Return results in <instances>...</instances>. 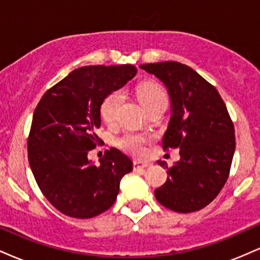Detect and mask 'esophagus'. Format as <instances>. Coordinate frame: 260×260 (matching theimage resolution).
I'll list each match as a JSON object with an SVG mask.
<instances>
[{"label": "esophagus", "mask_w": 260, "mask_h": 260, "mask_svg": "<svg viewBox=\"0 0 260 260\" xmlns=\"http://www.w3.org/2000/svg\"><path fill=\"white\" fill-rule=\"evenodd\" d=\"M147 168H149V164L147 162H139V161H134L133 162V169L136 171H139V170H145Z\"/></svg>", "instance_id": "1"}]
</instances>
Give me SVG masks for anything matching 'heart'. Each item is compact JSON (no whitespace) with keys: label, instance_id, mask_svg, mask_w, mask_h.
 <instances>
[{"label":"heart","instance_id":"b5f03b06","mask_svg":"<svg viewBox=\"0 0 260 260\" xmlns=\"http://www.w3.org/2000/svg\"><path fill=\"white\" fill-rule=\"evenodd\" d=\"M136 94L143 107L147 111L156 106H162L168 104V96L162 86L154 82H144L136 88ZM123 101V92L121 90H113L103 100L100 105L101 118L106 123H113L117 118V112ZM148 139L145 137L137 134H126L117 140V145L122 150L127 151L134 156H143L147 153Z\"/></svg>","mask_w":260,"mask_h":260}]
</instances>
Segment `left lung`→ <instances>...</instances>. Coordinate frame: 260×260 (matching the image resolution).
Segmentation results:
<instances>
[{"label":"left lung","mask_w":260,"mask_h":260,"mask_svg":"<svg viewBox=\"0 0 260 260\" xmlns=\"http://www.w3.org/2000/svg\"><path fill=\"white\" fill-rule=\"evenodd\" d=\"M168 88L171 120L162 149H180L181 160L168 169V181L155 189L161 205L176 213L205 208L228 181L236 139L234 122L215 86L175 61L140 64Z\"/></svg>","instance_id":"obj_1"}]
</instances>
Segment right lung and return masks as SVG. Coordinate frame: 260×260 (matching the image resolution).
I'll return each instance as SVG.
<instances>
[{
  "label": "right lung",
  "instance_id": "obj_1",
  "mask_svg": "<svg viewBox=\"0 0 260 260\" xmlns=\"http://www.w3.org/2000/svg\"><path fill=\"white\" fill-rule=\"evenodd\" d=\"M132 64L77 68L43 95L32 115L28 159L45 198L64 215L90 219L112 207L132 161L118 149L105 151L100 165L89 150L103 143L100 105L136 76Z\"/></svg>",
  "mask_w": 260,
  "mask_h": 260
}]
</instances>
